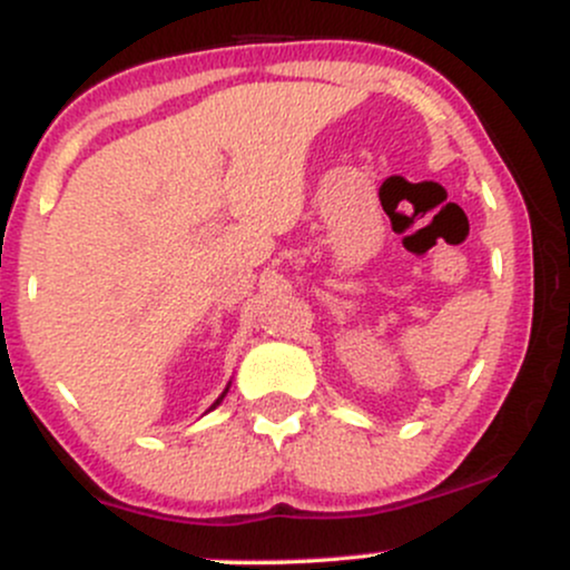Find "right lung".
I'll use <instances>...</instances> for the list:
<instances>
[{
  "mask_svg": "<svg viewBox=\"0 0 570 570\" xmlns=\"http://www.w3.org/2000/svg\"><path fill=\"white\" fill-rule=\"evenodd\" d=\"M227 389H230V385H227ZM227 389H225V391H222V396L217 399V402H214V404H212V410H214V407H217V404L222 402V399H225V394H227Z\"/></svg>",
  "mask_w": 570,
  "mask_h": 570,
  "instance_id": "add662e5",
  "label": "right lung"
}]
</instances>
